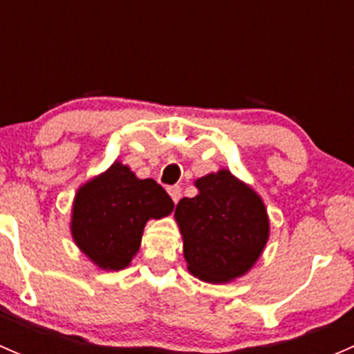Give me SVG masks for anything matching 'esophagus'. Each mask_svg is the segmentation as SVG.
Listing matches in <instances>:
<instances>
[{
  "label": "esophagus",
  "instance_id": "obj_1",
  "mask_svg": "<svg viewBox=\"0 0 354 354\" xmlns=\"http://www.w3.org/2000/svg\"><path fill=\"white\" fill-rule=\"evenodd\" d=\"M167 192H169L173 202L178 203V200L181 198V188L180 187H169V188H167Z\"/></svg>",
  "mask_w": 354,
  "mask_h": 354
}]
</instances>
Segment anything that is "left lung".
<instances>
[{"label":"left lung","mask_w":354,"mask_h":354,"mask_svg":"<svg viewBox=\"0 0 354 354\" xmlns=\"http://www.w3.org/2000/svg\"><path fill=\"white\" fill-rule=\"evenodd\" d=\"M198 195L181 198L174 217L188 270L205 283H227L252 269L269 240L262 198L227 169L195 181Z\"/></svg>","instance_id":"obj_1"}]
</instances>
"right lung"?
Segmentation results:
<instances>
[{
    "label": "right lung",
    "instance_id": "1",
    "mask_svg": "<svg viewBox=\"0 0 354 354\" xmlns=\"http://www.w3.org/2000/svg\"><path fill=\"white\" fill-rule=\"evenodd\" d=\"M173 207V200L154 180H138L130 167L114 162L78 188L71 234L95 266L120 270L140 248L145 223L167 216Z\"/></svg>",
    "mask_w": 354,
    "mask_h": 354
}]
</instances>
